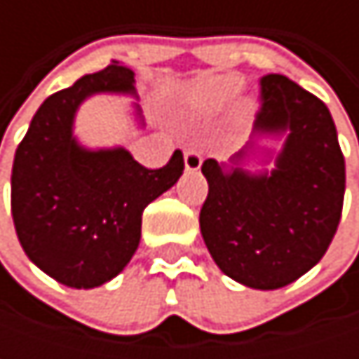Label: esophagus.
Instances as JSON below:
<instances>
[{
  "label": "esophagus",
  "instance_id": "esophagus-1",
  "mask_svg": "<svg viewBox=\"0 0 359 359\" xmlns=\"http://www.w3.org/2000/svg\"><path fill=\"white\" fill-rule=\"evenodd\" d=\"M201 162H203V158H201V154H199L197 149H193V147L184 149V168H187L189 172L199 170V168H201Z\"/></svg>",
  "mask_w": 359,
  "mask_h": 359
}]
</instances>
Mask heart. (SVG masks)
Here are the masks:
<instances>
[{"label":"heart","mask_w":359,"mask_h":359,"mask_svg":"<svg viewBox=\"0 0 359 359\" xmlns=\"http://www.w3.org/2000/svg\"><path fill=\"white\" fill-rule=\"evenodd\" d=\"M241 89L237 76H205L199 79L191 91V104L197 111H220L226 108Z\"/></svg>","instance_id":"heart-1"}]
</instances>
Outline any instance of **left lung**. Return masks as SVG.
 Instances as JSON below:
<instances>
[{"mask_svg": "<svg viewBox=\"0 0 359 359\" xmlns=\"http://www.w3.org/2000/svg\"><path fill=\"white\" fill-rule=\"evenodd\" d=\"M255 130L289 133L276 168L251 177L205 160L199 226L226 276L268 291L297 280L328 250L343 210L345 158L324 102L283 74L259 79Z\"/></svg>", "mask_w": 359, "mask_h": 359, "instance_id": "obj_1", "label": "left lung"}]
</instances>
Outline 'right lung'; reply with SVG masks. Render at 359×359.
I'll list each match as a JSON object with an SVG mask.
<instances>
[{
    "label": "right lung",
    "mask_w": 359,
    "mask_h": 359,
    "mask_svg": "<svg viewBox=\"0 0 359 359\" xmlns=\"http://www.w3.org/2000/svg\"><path fill=\"white\" fill-rule=\"evenodd\" d=\"M102 91L133 93V70L111 62L49 95L12 166V218L22 250L45 274L74 289L100 287L130 262L143 210L184 168L180 149L166 166L149 170L124 149L79 147L74 111L87 95Z\"/></svg>",
    "instance_id": "1"
}]
</instances>
